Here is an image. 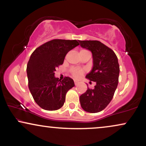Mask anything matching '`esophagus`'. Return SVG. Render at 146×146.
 Instances as JSON below:
<instances>
[{
  "label": "esophagus",
  "mask_w": 146,
  "mask_h": 146,
  "mask_svg": "<svg viewBox=\"0 0 146 146\" xmlns=\"http://www.w3.org/2000/svg\"><path fill=\"white\" fill-rule=\"evenodd\" d=\"M74 84H75V85H77L78 84V82H77V81H74Z\"/></svg>",
  "instance_id": "1"
}]
</instances>
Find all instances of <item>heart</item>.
Segmentation results:
<instances>
[{
	"label": "heart",
	"mask_w": 146,
	"mask_h": 146,
	"mask_svg": "<svg viewBox=\"0 0 146 146\" xmlns=\"http://www.w3.org/2000/svg\"><path fill=\"white\" fill-rule=\"evenodd\" d=\"M83 50H82L81 51ZM70 71V73L73 76V77H74L75 78H78L84 73V70L79 68H72Z\"/></svg>",
	"instance_id": "b5f03b06"
}]
</instances>
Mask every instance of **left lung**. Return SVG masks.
Masks as SVG:
<instances>
[{
	"label": "left lung",
	"instance_id": "obj_1",
	"mask_svg": "<svg viewBox=\"0 0 146 146\" xmlns=\"http://www.w3.org/2000/svg\"><path fill=\"white\" fill-rule=\"evenodd\" d=\"M81 47L92 54L93 68L86 78L96 84L80 96L81 107L86 111L97 113L109 104L118 84L119 66L112 50L98 40H79Z\"/></svg>",
	"mask_w": 146,
	"mask_h": 146
}]
</instances>
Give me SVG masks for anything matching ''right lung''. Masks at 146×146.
<instances>
[{
    "instance_id": "right-lung-1",
    "label": "right lung",
    "mask_w": 146,
    "mask_h": 146,
    "mask_svg": "<svg viewBox=\"0 0 146 146\" xmlns=\"http://www.w3.org/2000/svg\"><path fill=\"white\" fill-rule=\"evenodd\" d=\"M80 44L76 40L54 39L40 46L27 64L29 88L36 103L44 110H56L62 107L67 92L74 86V80L54 76L56 68L62 64L66 54Z\"/></svg>"
}]
</instances>
